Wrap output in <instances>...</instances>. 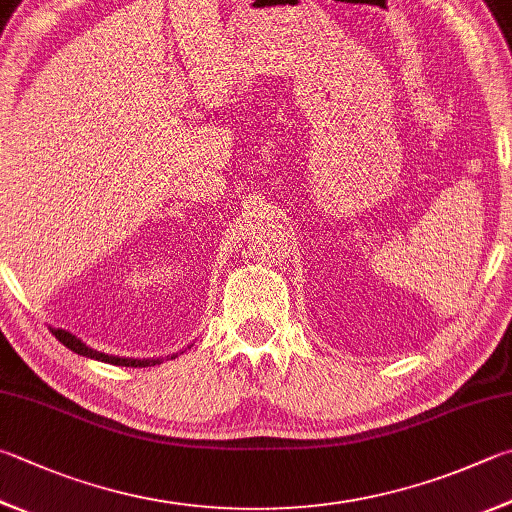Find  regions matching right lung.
Wrapping results in <instances>:
<instances>
[{"label": "right lung", "instance_id": "right-lung-1", "mask_svg": "<svg viewBox=\"0 0 512 512\" xmlns=\"http://www.w3.org/2000/svg\"><path fill=\"white\" fill-rule=\"evenodd\" d=\"M53 336L58 338L64 347L76 351L78 356H87V358H94L100 362H109V365H118V367H150V365H159V358L156 360H134V358H118V356H107V353H100L89 349L85 342H80L76 336H71L69 331H62V329H51ZM176 358V356H172Z\"/></svg>", "mask_w": 512, "mask_h": 512}]
</instances>
